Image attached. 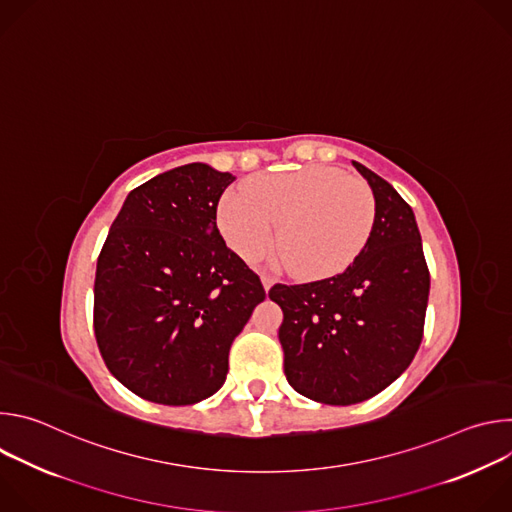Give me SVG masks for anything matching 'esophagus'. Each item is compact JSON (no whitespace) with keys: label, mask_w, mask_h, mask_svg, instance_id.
<instances>
[{"label":"esophagus","mask_w":512,"mask_h":512,"mask_svg":"<svg viewBox=\"0 0 512 512\" xmlns=\"http://www.w3.org/2000/svg\"><path fill=\"white\" fill-rule=\"evenodd\" d=\"M261 283H263V287H265V291H267V289L275 283V279H273L271 275H265V273H263V275H261Z\"/></svg>","instance_id":"1"}]
</instances>
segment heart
Listing matches in <instances>:
<instances>
[{
  "label": "heart",
  "instance_id": "b5f03b06",
  "mask_svg": "<svg viewBox=\"0 0 512 512\" xmlns=\"http://www.w3.org/2000/svg\"><path fill=\"white\" fill-rule=\"evenodd\" d=\"M377 216L371 188L330 166L257 176L245 192L231 190L216 210V225L245 261L261 259L275 241L279 259L304 277L346 271L367 247Z\"/></svg>",
  "mask_w": 512,
  "mask_h": 512
}]
</instances>
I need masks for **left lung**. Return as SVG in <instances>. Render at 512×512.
Wrapping results in <instances>:
<instances>
[{
	"label": "left lung",
	"mask_w": 512,
	"mask_h": 512,
	"mask_svg": "<svg viewBox=\"0 0 512 512\" xmlns=\"http://www.w3.org/2000/svg\"><path fill=\"white\" fill-rule=\"evenodd\" d=\"M377 216L362 255L342 273L300 285L275 283L287 383L326 405H354L387 389L423 338L429 271L411 206L358 162Z\"/></svg>",
	"instance_id": "1"
}]
</instances>
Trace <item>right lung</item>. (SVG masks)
Returning a JSON list of instances; mask_svg holds the SVG:
<instances>
[{
	"label": "right lung",
	"mask_w": 512,
	"mask_h": 512,
	"mask_svg": "<svg viewBox=\"0 0 512 512\" xmlns=\"http://www.w3.org/2000/svg\"><path fill=\"white\" fill-rule=\"evenodd\" d=\"M235 180L186 164L131 190L97 259L95 336L111 375L141 399L194 405L225 385L229 350L265 300L216 229Z\"/></svg>",
	"instance_id": "1"
}]
</instances>
